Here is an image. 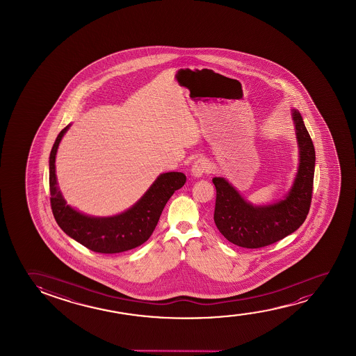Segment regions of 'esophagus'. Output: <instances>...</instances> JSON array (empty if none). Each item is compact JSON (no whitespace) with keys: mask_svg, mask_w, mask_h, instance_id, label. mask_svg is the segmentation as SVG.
I'll use <instances>...</instances> for the list:
<instances>
[{"mask_svg":"<svg viewBox=\"0 0 356 356\" xmlns=\"http://www.w3.org/2000/svg\"><path fill=\"white\" fill-rule=\"evenodd\" d=\"M213 170L211 164L209 161H207L204 158H200L195 161V164L192 165L191 172L195 177H200V176L205 175V174H210Z\"/></svg>","mask_w":356,"mask_h":356,"instance_id":"esophagus-1","label":"esophagus"}]
</instances>
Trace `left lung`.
I'll use <instances>...</instances> for the list:
<instances>
[{
  "label": "left lung",
  "instance_id": "left-lung-1",
  "mask_svg": "<svg viewBox=\"0 0 356 356\" xmlns=\"http://www.w3.org/2000/svg\"><path fill=\"white\" fill-rule=\"evenodd\" d=\"M299 146V168L292 188L277 203L254 207L224 177H214V221L225 238L243 248H261L297 231L310 210L315 172V148L300 113L293 109Z\"/></svg>",
  "mask_w": 356,
  "mask_h": 356
}]
</instances>
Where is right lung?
Returning <instances> with one entry per match:
<instances>
[{
    "mask_svg": "<svg viewBox=\"0 0 356 356\" xmlns=\"http://www.w3.org/2000/svg\"><path fill=\"white\" fill-rule=\"evenodd\" d=\"M69 127L59 132L49 154V200L59 227L69 237L96 253H122L145 243L156 229L168 200L185 185V174L171 171L158 176L141 200L122 214L109 218L81 214L67 205L57 187L56 153Z\"/></svg>",
    "mask_w": 356,
    "mask_h": 356,
    "instance_id": "add662e5",
    "label": "right lung"
}]
</instances>
